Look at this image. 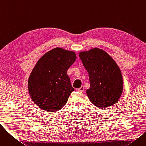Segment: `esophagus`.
<instances>
[{
    "instance_id": "esophagus-1",
    "label": "esophagus",
    "mask_w": 146,
    "mask_h": 146,
    "mask_svg": "<svg viewBox=\"0 0 146 146\" xmlns=\"http://www.w3.org/2000/svg\"><path fill=\"white\" fill-rule=\"evenodd\" d=\"M84 89H85V88H84L83 86H82L80 88L78 89L77 90H78V92H79L82 93V92H84Z\"/></svg>"
}]
</instances>
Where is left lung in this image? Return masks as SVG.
<instances>
[{
	"instance_id": "obj_1",
	"label": "left lung",
	"mask_w": 146,
	"mask_h": 146,
	"mask_svg": "<svg viewBox=\"0 0 146 146\" xmlns=\"http://www.w3.org/2000/svg\"><path fill=\"white\" fill-rule=\"evenodd\" d=\"M89 74L90 88L86 94L90 102L100 108L117 103L123 91V78L119 67L104 50L94 48L79 52Z\"/></svg>"
}]
</instances>
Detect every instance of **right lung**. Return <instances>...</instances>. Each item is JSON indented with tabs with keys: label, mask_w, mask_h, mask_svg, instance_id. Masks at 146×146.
I'll list each match as a JSON object with an SVG mask.
<instances>
[{
	"label": "right lung",
	"mask_w": 146,
	"mask_h": 146,
	"mask_svg": "<svg viewBox=\"0 0 146 146\" xmlns=\"http://www.w3.org/2000/svg\"><path fill=\"white\" fill-rule=\"evenodd\" d=\"M74 51L56 47L38 60L28 80V92L33 101L50 112L60 110L74 91L68 68L76 61Z\"/></svg>",
	"instance_id": "right-lung-1"
}]
</instances>
